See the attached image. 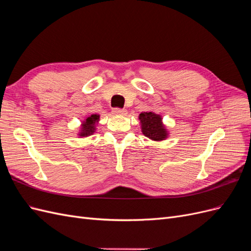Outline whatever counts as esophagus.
<instances>
[{
    "mask_svg": "<svg viewBox=\"0 0 251 251\" xmlns=\"http://www.w3.org/2000/svg\"><path fill=\"white\" fill-rule=\"evenodd\" d=\"M115 115H120V116H125L127 114V111L126 109H119V108H114L112 111Z\"/></svg>",
    "mask_w": 251,
    "mask_h": 251,
    "instance_id": "34e87169",
    "label": "esophagus"
}]
</instances>
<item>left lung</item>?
Segmentation results:
<instances>
[{
  "mask_svg": "<svg viewBox=\"0 0 251 251\" xmlns=\"http://www.w3.org/2000/svg\"><path fill=\"white\" fill-rule=\"evenodd\" d=\"M141 132L154 141H162L169 137V131L162 123V117L154 112H142L139 114Z\"/></svg>",
  "mask_w": 251,
  "mask_h": 251,
  "instance_id": "1",
  "label": "left lung"
}]
</instances>
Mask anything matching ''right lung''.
Instances as JSON below:
<instances>
[{"label":"right lung","instance_id":"1","mask_svg":"<svg viewBox=\"0 0 251 251\" xmlns=\"http://www.w3.org/2000/svg\"><path fill=\"white\" fill-rule=\"evenodd\" d=\"M98 121H100V115L98 114H92V115L86 117V119L82 120L80 131L77 135L79 137H89V136L93 135L96 131V126Z\"/></svg>","mask_w":251,"mask_h":251}]
</instances>
